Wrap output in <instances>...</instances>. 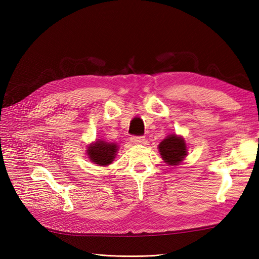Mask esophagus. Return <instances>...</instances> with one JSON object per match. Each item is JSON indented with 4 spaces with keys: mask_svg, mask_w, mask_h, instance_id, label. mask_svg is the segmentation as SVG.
I'll return each instance as SVG.
<instances>
[{
    "mask_svg": "<svg viewBox=\"0 0 259 259\" xmlns=\"http://www.w3.org/2000/svg\"><path fill=\"white\" fill-rule=\"evenodd\" d=\"M131 142L136 145H139L142 144V142H145V138L144 137H133V138H131Z\"/></svg>",
    "mask_w": 259,
    "mask_h": 259,
    "instance_id": "obj_1",
    "label": "esophagus"
}]
</instances>
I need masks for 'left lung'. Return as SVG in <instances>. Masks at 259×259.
<instances>
[{
  "instance_id": "1",
  "label": "left lung",
  "mask_w": 259,
  "mask_h": 259,
  "mask_svg": "<svg viewBox=\"0 0 259 259\" xmlns=\"http://www.w3.org/2000/svg\"><path fill=\"white\" fill-rule=\"evenodd\" d=\"M162 160L168 166H178L188 155V147L181 136L170 134L158 146Z\"/></svg>"
}]
</instances>
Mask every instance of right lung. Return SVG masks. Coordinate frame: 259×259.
I'll return each instance as SVG.
<instances>
[{"label":"right lung","instance_id":"1","mask_svg":"<svg viewBox=\"0 0 259 259\" xmlns=\"http://www.w3.org/2000/svg\"><path fill=\"white\" fill-rule=\"evenodd\" d=\"M118 150L119 145L115 142L98 139L87 147V156L96 166L107 167L112 163Z\"/></svg>","mask_w":259,"mask_h":259}]
</instances>
